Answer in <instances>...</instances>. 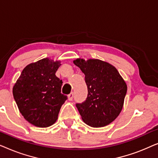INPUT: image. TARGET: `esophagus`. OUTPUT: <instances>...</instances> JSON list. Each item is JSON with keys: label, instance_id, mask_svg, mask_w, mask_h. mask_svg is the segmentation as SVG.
I'll use <instances>...</instances> for the list:
<instances>
[{"label": "esophagus", "instance_id": "1", "mask_svg": "<svg viewBox=\"0 0 158 158\" xmlns=\"http://www.w3.org/2000/svg\"><path fill=\"white\" fill-rule=\"evenodd\" d=\"M73 96H74V94H73V92H71L70 94L68 95V100L69 101H72L73 98Z\"/></svg>", "mask_w": 158, "mask_h": 158}]
</instances>
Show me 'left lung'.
I'll return each mask as SVG.
<instances>
[{
	"label": "left lung",
	"instance_id": "obj_1",
	"mask_svg": "<svg viewBox=\"0 0 158 158\" xmlns=\"http://www.w3.org/2000/svg\"><path fill=\"white\" fill-rule=\"evenodd\" d=\"M85 74L88 96L76 103L82 119L92 127L111 124L122 111L127 84L115 67L97 59H78L73 61Z\"/></svg>",
	"mask_w": 158,
	"mask_h": 158
}]
</instances>
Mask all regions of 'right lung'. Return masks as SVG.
<instances>
[{
    "instance_id": "add662e5",
    "label": "right lung",
    "mask_w": 158,
    "mask_h": 158,
    "mask_svg": "<svg viewBox=\"0 0 158 158\" xmlns=\"http://www.w3.org/2000/svg\"><path fill=\"white\" fill-rule=\"evenodd\" d=\"M60 61L49 58L28 64L13 88L19 111L30 124L48 127L55 124L68 96L61 94L62 80L55 75Z\"/></svg>"
}]
</instances>
